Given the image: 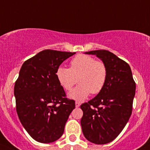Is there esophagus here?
<instances>
[{
  "label": "esophagus",
  "mask_w": 150,
  "mask_h": 150,
  "mask_svg": "<svg viewBox=\"0 0 150 150\" xmlns=\"http://www.w3.org/2000/svg\"><path fill=\"white\" fill-rule=\"evenodd\" d=\"M80 105H81V104H80L79 102H75V107H79Z\"/></svg>",
  "instance_id": "esophagus-1"
}]
</instances>
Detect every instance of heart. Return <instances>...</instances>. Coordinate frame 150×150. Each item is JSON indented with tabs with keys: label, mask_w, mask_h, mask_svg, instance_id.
Wrapping results in <instances>:
<instances>
[{
	"label": "heart",
	"mask_w": 150,
	"mask_h": 150,
	"mask_svg": "<svg viewBox=\"0 0 150 150\" xmlns=\"http://www.w3.org/2000/svg\"><path fill=\"white\" fill-rule=\"evenodd\" d=\"M107 76L108 69L105 63L86 54L74 57L69 63V69L60 67L57 70V80L67 91H71L78 81L79 85L69 93V97L78 102L84 100L91 93H100Z\"/></svg>",
	"instance_id": "b5f03b06"
}]
</instances>
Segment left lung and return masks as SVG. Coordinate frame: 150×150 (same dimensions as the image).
Here are the masks:
<instances>
[{"label":"left lung","instance_id":"1","mask_svg":"<svg viewBox=\"0 0 150 150\" xmlns=\"http://www.w3.org/2000/svg\"><path fill=\"white\" fill-rule=\"evenodd\" d=\"M106 64L108 76L103 90L81 105L84 137L96 144L112 142L120 134L132 113L136 83L127 62L107 50L86 52Z\"/></svg>","mask_w":150,"mask_h":150}]
</instances>
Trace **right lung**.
<instances>
[{
  "instance_id": "1",
  "label": "right lung",
  "mask_w": 150,
  "mask_h": 150,
  "mask_svg": "<svg viewBox=\"0 0 150 150\" xmlns=\"http://www.w3.org/2000/svg\"><path fill=\"white\" fill-rule=\"evenodd\" d=\"M75 54L43 50L21 67L14 85L16 112L24 128L37 142L59 139L75 109V101L66 97L57 78L60 64Z\"/></svg>"
}]
</instances>
